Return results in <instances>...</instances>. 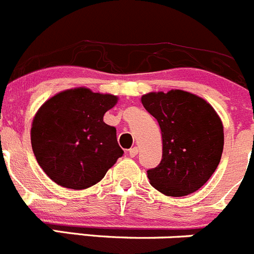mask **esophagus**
<instances>
[{"label":"esophagus","mask_w":254,"mask_h":254,"mask_svg":"<svg viewBox=\"0 0 254 254\" xmlns=\"http://www.w3.org/2000/svg\"><path fill=\"white\" fill-rule=\"evenodd\" d=\"M129 157H136L138 154V148L137 147H132L131 149H128Z\"/></svg>","instance_id":"esophagus-1"}]
</instances>
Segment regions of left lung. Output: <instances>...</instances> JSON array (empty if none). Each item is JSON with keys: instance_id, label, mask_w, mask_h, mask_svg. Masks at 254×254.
Listing matches in <instances>:
<instances>
[{"instance_id": "obj_1", "label": "left lung", "mask_w": 254, "mask_h": 254, "mask_svg": "<svg viewBox=\"0 0 254 254\" xmlns=\"http://www.w3.org/2000/svg\"><path fill=\"white\" fill-rule=\"evenodd\" d=\"M142 105L158 122L162 161L147 171L151 185L171 197L195 192L217 170L223 152V126L209 103L192 93L142 96Z\"/></svg>"}]
</instances>
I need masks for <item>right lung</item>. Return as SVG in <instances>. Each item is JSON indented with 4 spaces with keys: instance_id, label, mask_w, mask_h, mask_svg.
<instances>
[{
    "instance_id": "add662e5",
    "label": "right lung",
    "mask_w": 254,
    "mask_h": 254,
    "mask_svg": "<svg viewBox=\"0 0 254 254\" xmlns=\"http://www.w3.org/2000/svg\"><path fill=\"white\" fill-rule=\"evenodd\" d=\"M116 102V96L79 87L43 103L33 118L31 143L38 165L53 182L84 190L100 182L122 157L116 128L103 122Z\"/></svg>"
}]
</instances>
